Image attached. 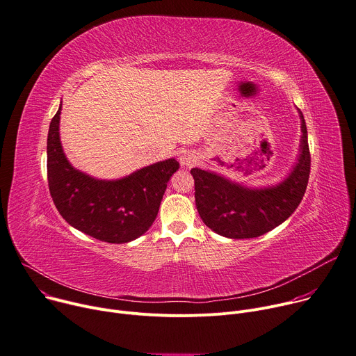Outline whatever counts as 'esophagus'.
<instances>
[{
	"instance_id": "esophagus-1",
	"label": "esophagus",
	"mask_w": 356,
	"mask_h": 356,
	"mask_svg": "<svg viewBox=\"0 0 356 356\" xmlns=\"http://www.w3.org/2000/svg\"><path fill=\"white\" fill-rule=\"evenodd\" d=\"M198 161H200V156H198V154L193 152V151H185V152L179 156L181 165H182V167H186V168L193 167Z\"/></svg>"
}]
</instances>
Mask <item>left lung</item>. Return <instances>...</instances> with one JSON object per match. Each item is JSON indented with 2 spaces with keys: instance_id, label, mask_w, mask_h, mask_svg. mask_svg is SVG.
<instances>
[{
  "instance_id": "8db88e82",
  "label": "left lung",
  "mask_w": 356,
  "mask_h": 356,
  "mask_svg": "<svg viewBox=\"0 0 356 356\" xmlns=\"http://www.w3.org/2000/svg\"><path fill=\"white\" fill-rule=\"evenodd\" d=\"M301 117V154L293 172L280 185L250 189L223 177L192 168L195 204L204 223L230 239H250L283 223L300 205L307 189L311 155L307 127Z\"/></svg>"
}]
</instances>
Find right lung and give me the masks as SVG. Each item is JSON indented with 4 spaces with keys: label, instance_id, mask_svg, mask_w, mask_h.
<instances>
[{
    "label": "right lung",
    "instance_id": "obj_1",
    "mask_svg": "<svg viewBox=\"0 0 356 356\" xmlns=\"http://www.w3.org/2000/svg\"><path fill=\"white\" fill-rule=\"evenodd\" d=\"M48 133V185L62 218L77 230L107 243H127L144 234L156 218L167 182L179 168L174 158L117 181L95 179L74 170L63 154L59 115Z\"/></svg>",
    "mask_w": 356,
    "mask_h": 356
}]
</instances>
